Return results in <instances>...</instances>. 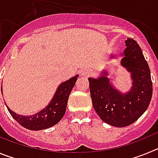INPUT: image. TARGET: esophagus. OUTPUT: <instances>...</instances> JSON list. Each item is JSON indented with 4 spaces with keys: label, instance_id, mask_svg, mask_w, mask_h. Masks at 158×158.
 Wrapping results in <instances>:
<instances>
[{
    "label": "esophagus",
    "instance_id": "esophagus-1",
    "mask_svg": "<svg viewBox=\"0 0 158 158\" xmlns=\"http://www.w3.org/2000/svg\"><path fill=\"white\" fill-rule=\"evenodd\" d=\"M81 76L83 77H89L90 76V72L88 69H84L81 72Z\"/></svg>",
    "mask_w": 158,
    "mask_h": 158
}]
</instances>
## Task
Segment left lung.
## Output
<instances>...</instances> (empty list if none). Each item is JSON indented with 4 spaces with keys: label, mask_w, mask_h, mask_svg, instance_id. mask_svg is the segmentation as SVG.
I'll return each instance as SVG.
<instances>
[{
    "label": "left lung",
    "mask_w": 158,
    "mask_h": 158,
    "mask_svg": "<svg viewBox=\"0 0 158 158\" xmlns=\"http://www.w3.org/2000/svg\"><path fill=\"white\" fill-rule=\"evenodd\" d=\"M121 65L131 73L132 87L127 93L114 88L104 71L98 78H89L95 111L106 123L117 127L129 126L146 111L153 94L150 67L135 40L127 39ZM114 58L113 55H111Z\"/></svg>",
    "instance_id": "left-lung-1"
}]
</instances>
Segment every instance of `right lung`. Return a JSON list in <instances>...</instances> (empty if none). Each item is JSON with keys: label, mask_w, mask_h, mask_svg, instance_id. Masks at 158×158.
Returning <instances> with one entry per match:
<instances>
[{"label": "right lung", "mask_w": 158, "mask_h": 158, "mask_svg": "<svg viewBox=\"0 0 158 158\" xmlns=\"http://www.w3.org/2000/svg\"><path fill=\"white\" fill-rule=\"evenodd\" d=\"M77 77L78 75H77L61 84L50 104L35 115H21L12 111L6 105L7 108L12 118L27 129L40 131L51 127L56 125L65 115L68 99L77 80Z\"/></svg>", "instance_id": "right-lung-1"}]
</instances>
